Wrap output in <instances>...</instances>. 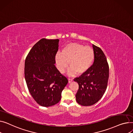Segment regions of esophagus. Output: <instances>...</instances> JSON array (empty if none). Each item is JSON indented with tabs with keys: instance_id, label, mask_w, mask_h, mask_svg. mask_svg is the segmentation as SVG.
I'll list each match as a JSON object with an SVG mask.
<instances>
[{
	"instance_id": "1",
	"label": "esophagus",
	"mask_w": 133,
	"mask_h": 133,
	"mask_svg": "<svg viewBox=\"0 0 133 133\" xmlns=\"http://www.w3.org/2000/svg\"><path fill=\"white\" fill-rule=\"evenodd\" d=\"M68 80H69V83H71V82L73 81V79H72V78H70L68 79Z\"/></svg>"
}]
</instances>
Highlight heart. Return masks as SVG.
<instances>
[{"label": "heart", "instance_id": "b5f03b06", "mask_svg": "<svg viewBox=\"0 0 133 133\" xmlns=\"http://www.w3.org/2000/svg\"><path fill=\"white\" fill-rule=\"evenodd\" d=\"M95 58L93 50L89 46L78 43L66 45L61 54L57 53L55 57L56 66L61 72H64L69 65L70 75L76 72L81 75L85 72L92 65Z\"/></svg>", "mask_w": 133, "mask_h": 133}]
</instances>
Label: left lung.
Masks as SVG:
<instances>
[{
    "mask_svg": "<svg viewBox=\"0 0 133 133\" xmlns=\"http://www.w3.org/2000/svg\"><path fill=\"white\" fill-rule=\"evenodd\" d=\"M92 46L95 53L93 64L85 72L74 79L79 85L76 101L84 106L94 105L102 98L109 77V66L104 52L98 46Z\"/></svg>",
    "mask_w": 133,
    "mask_h": 133,
    "instance_id": "8db88e82",
    "label": "left lung"
}]
</instances>
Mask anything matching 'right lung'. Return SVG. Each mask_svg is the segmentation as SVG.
Here are the masks:
<instances>
[{
  "label": "right lung",
  "mask_w": 133,
  "mask_h": 133,
  "mask_svg": "<svg viewBox=\"0 0 133 133\" xmlns=\"http://www.w3.org/2000/svg\"><path fill=\"white\" fill-rule=\"evenodd\" d=\"M58 39L42 38L30 49L25 62L27 88L36 102L43 107L57 104L68 83L55 65Z\"/></svg>",
  "instance_id": "right-lung-1"
}]
</instances>
